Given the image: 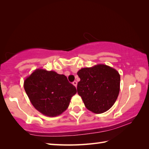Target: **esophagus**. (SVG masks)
<instances>
[{
    "mask_svg": "<svg viewBox=\"0 0 149 149\" xmlns=\"http://www.w3.org/2000/svg\"><path fill=\"white\" fill-rule=\"evenodd\" d=\"M72 84L74 85V86H75V87H77V81H74V82H73L72 83Z\"/></svg>",
    "mask_w": 149,
    "mask_h": 149,
    "instance_id": "obj_1",
    "label": "esophagus"
}]
</instances>
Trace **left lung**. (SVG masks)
<instances>
[{"instance_id":"8db88e82","label":"left lung","mask_w":149,"mask_h":149,"mask_svg":"<svg viewBox=\"0 0 149 149\" xmlns=\"http://www.w3.org/2000/svg\"><path fill=\"white\" fill-rule=\"evenodd\" d=\"M77 75L81 79L77 93L88 110L100 114L113 106L120 91V76L116 70L98 65L82 68Z\"/></svg>"}]
</instances>
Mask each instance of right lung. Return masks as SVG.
<instances>
[{
  "label": "right lung",
  "mask_w": 149,
  "mask_h": 149,
  "mask_svg": "<svg viewBox=\"0 0 149 149\" xmlns=\"http://www.w3.org/2000/svg\"><path fill=\"white\" fill-rule=\"evenodd\" d=\"M24 89L33 106L51 117L64 112L72 97L77 93L65 75L42 69L36 70L25 80Z\"/></svg>",
  "instance_id": "obj_1"
}]
</instances>
